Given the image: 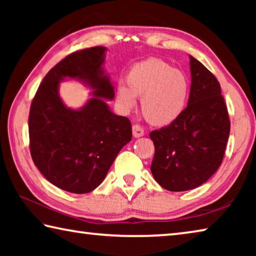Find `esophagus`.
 Listing matches in <instances>:
<instances>
[{"mask_svg": "<svg viewBox=\"0 0 256 256\" xmlns=\"http://www.w3.org/2000/svg\"><path fill=\"white\" fill-rule=\"evenodd\" d=\"M132 133H133V136L134 138H141L144 136V130L142 128L140 125H133L132 126Z\"/></svg>", "mask_w": 256, "mask_h": 256, "instance_id": "1", "label": "esophagus"}]
</instances>
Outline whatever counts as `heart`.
I'll use <instances>...</instances> for the list:
<instances>
[{"label": "heart", "instance_id": "b5f03b06", "mask_svg": "<svg viewBox=\"0 0 256 256\" xmlns=\"http://www.w3.org/2000/svg\"><path fill=\"white\" fill-rule=\"evenodd\" d=\"M190 96V82L183 72L162 60L150 58L130 68L126 84L120 82L116 99L123 110L141 99V112L150 124L167 126L183 114Z\"/></svg>", "mask_w": 256, "mask_h": 256}]
</instances>
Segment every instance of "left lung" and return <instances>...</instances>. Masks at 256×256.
<instances>
[{
	"label": "left lung",
	"instance_id": "obj_1",
	"mask_svg": "<svg viewBox=\"0 0 256 256\" xmlns=\"http://www.w3.org/2000/svg\"><path fill=\"white\" fill-rule=\"evenodd\" d=\"M190 70L188 107L176 122L150 133L154 144L151 172L172 192L198 188L218 170L230 132L218 80L190 55Z\"/></svg>",
	"mask_w": 256,
	"mask_h": 256
}]
</instances>
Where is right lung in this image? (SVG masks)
<instances>
[{"label": "right lung", "mask_w": 256, "mask_h": 256, "mask_svg": "<svg viewBox=\"0 0 256 256\" xmlns=\"http://www.w3.org/2000/svg\"><path fill=\"white\" fill-rule=\"evenodd\" d=\"M104 46L78 50L47 73L30 106L29 138L34 164L47 180L66 192L84 194L105 180L120 149L132 138L128 118L118 116L104 100L115 97L104 70ZM82 82L93 92L73 110L59 97V82Z\"/></svg>", "instance_id": "1"}]
</instances>
